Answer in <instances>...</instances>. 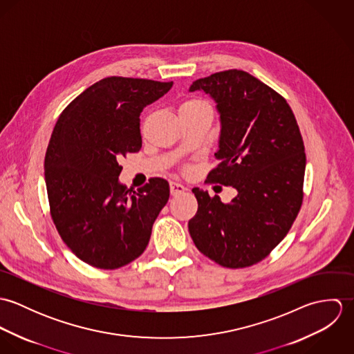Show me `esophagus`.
<instances>
[{"label": "esophagus", "instance_id": "esophagus-1", "mask_svg": "<svg viewBox=\"0 0 354 354\" xmlns=\"http://www.w3.org/2000/svg\"><path fill=\"white\" fill-rule=\"evenodd\" d=\"M187 188L184 187V185H181L180 183H170V194L173 195V196H177V195H180V194H183L184 191H185Z\"/></svg>", "mask_w": 354, "mask_h": 354}]
</instances>
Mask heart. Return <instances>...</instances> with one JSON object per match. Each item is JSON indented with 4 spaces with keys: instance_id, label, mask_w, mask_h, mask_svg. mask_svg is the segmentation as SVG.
Instances as JSON below:
<instances>
[{
    "instance_id": "obj_1",
    "label": "heart",
    "mask_w": 354,
    "mask_h": 354,
    "mask_svg": "<svg viewBox=\"0 0 354 354\" xmlns=\"http://www.w3.org/2000/svg\"><path fill=\"white\" fill-rule=\"evenodd\" d=\"M207 106H209L207 102L198 100V98H191L181 104L180 111H195V110H199V109L207 107Z\"/></svg>"
}]
</instances>
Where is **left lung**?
<instances>
[{
  "instance_id": "8db88e82",
  "label": "left lung",
  "mask_w": 354,
  "mask_h": 354,
  "mask_svg": "<svg viewBox=\"0 0 354 354\" xmlns=\"http://www.w3.org/2000/svg\"><path fill=\"white\" fill-rule=\"evenodd\" d=\"M221 115L219 160L208 183L233 187L237 196L194 188L198 212L188 222L196 248L227 268L261 261L285 239L303 204L305 152L286 100L248 72L229 69L198 79Z\"/></svg>"
}]
</instances>
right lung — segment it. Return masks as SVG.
Masks as SVG:
<instances>
[{
  "mask_svg": "<svg viewBox=\"0 0 354 354\" xmlns=\"http://www.w3.org/2000/svg\"><path fill=\"white\" fill-rule=\"evenodd\" d=\"M173 82L104 77L57 120L45 156L50 215L66 247L84 263L120 268L145 252L169 183L153 177L136 192L120 184L118 160L142 149L140 113Z\"/></svg>",
  "mask_w": 354,
  "mask_h": 354,
  "instance_id": "1",
  "label": "right lung"
}]
</instances>
